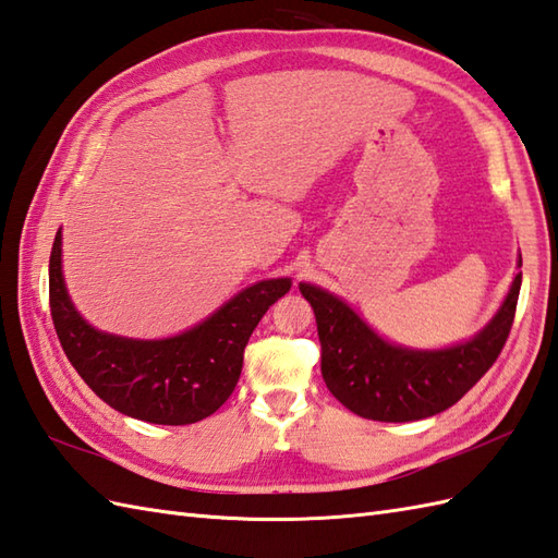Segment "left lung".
Masks as SVG:
<instances>
[{
	"label": "left lung",
	"instance_id": "obj_1",
	"mask_svg": "<svg viewBox=\"0 0 558 558\" xmlns=\"http://www.w3.org/2000/svg\"><path fill=\"white\" fill-rule=\"evenodd\" d=\"M521 278H513L497 316L471 342L437 352L385 342L338 296L302 282L300 292L316 314L323 380L349 411L371 421H421L454 407L507 344Z\"/></svg>",
	"mask_w": 558,
	"mask_h": 558
}]
</instances>
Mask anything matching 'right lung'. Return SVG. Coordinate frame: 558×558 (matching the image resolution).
Returning a JSON list of instances; mask_svg holds the SVG:
<instances>
[{
	"label": "right lung",
	"mask_w": 558,
	"mask_h": 558,
	"mask_svg": "<svg viewBox=\"0 0 558 558\" xmlns=\"http://www.w3.org/2000/svg\"><path fill=\"white\" fill-rule=\"evenodd\" d=\"M290 288V278L262 280L183 335L128 340L95 330L73 308L61 276V230L49 256L51 320L73 368L111 409L159 425L197 423L226 404L254 328Z\"/></svg>",
	"instance_id": "right-lung-1"
}]
</instances>
